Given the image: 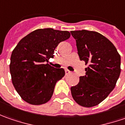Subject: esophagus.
Listing matches in <instances>:
<instances>
[{
    "instance_id": "34e87169",
    "label": "esophagus",
    "mask_w": 125,
    "mask_h": 125,
    "mask_svg": "<svg viewBox=\"0 0 125 125\" xmlns=\"http://www.w3.org/2000/svg\"><path fill=\"white\" fill-rule=\"evenodd\" d=\"M65 73H66V75H68V74H71V72L70 71H68V69H66L65 70Z\"/></svg>"
}]
</instances>
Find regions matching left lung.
<instances>
[{
	"label": "left lung",
	"mask_w": 125,
	"mask_h": 125,
	"mask_svg": "<svg viewBox=\"0 0 125 125\" xmlns=\"http://www.w3.org/2000/svg\"><path fill=\"white\" fill-rule=\"evenodd\" d=\"M75 39L80 60L88 66L86 75L71 88L74 100L84 107L97 105L107 97L120 74V56L111 41L100 33L88 31H71Z\"/></svg>",
	"instance_id": "obj_1"
}]
</instances>
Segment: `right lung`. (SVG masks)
<instances>
[{
  "mask_svg": "<svg viewBox=\"0 0 125 125\" xmlns=\"http://www.w3.org/2000/svg\"><path fill=\"white\" fill-rule=\"evenodd\" d=\"M70 37L68 31L39 29L23 38L16 46L10 70L16 91L26 102L39 105L52 97L56 83L65 75V71L46 63L54 57L59 43Z\"/></svg>",
  "mask_w": 125,
  "mask_h": 125,
  "instance_id": "right-lung-1",
  "label": "right lung"
}]
</instances>
